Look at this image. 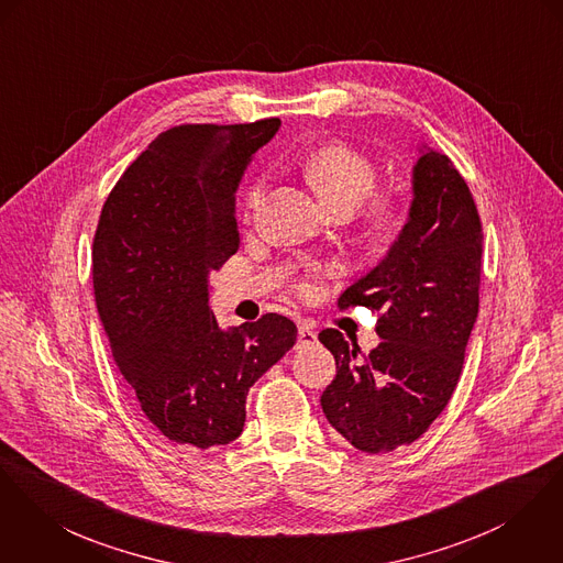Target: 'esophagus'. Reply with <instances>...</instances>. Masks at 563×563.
<instances>
[{
	"mask_svg": "<svg viewBox=\"0 0 563 563\" xmlns=\"http://www.w3.org/2000/svg\"><path fill=\"white\" fill-rule=\"evenodd\" d=\"M314 341H317V332H314V330H310L308 325H300V328H298V345H312Z\"/></svg>",
	"mask_w": 563,
	"mask_h": 563,
	"instance_id": "1",
	"label": "esophagus"
}]
</instances>
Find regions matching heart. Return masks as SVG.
Wrapping results in <instances>:
<instances>
[{
	"mask_svg": "<svg viewBox=\"0 0 563 563\" xmlns=\"http://www.w3.org/2000/svg\"><path fill=\"white\" fill-rule=\"evenodd\" d=\"M303 172L308 181L330 210L351 208L355 210L377 186V167L360 150L346 143H323L314 147L306 161ZM265 188V177H255L244 190V212H253L260 206ZM402 220L396 203L382 201L371 212V224L379 235H389ZM302 291H310L303 285Z\"/></svg>",
	"mask_w": 563,
	"mask_h": 563,
	"instance_id": "b5f03b06",
	"label": "heart"
}]
</instances>
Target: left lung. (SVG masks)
<instances>
[{
	"label": "left lung",
	"mask_w": 563,
	"mask_h": 563,
	"mask_svg": "<svg viewBox=\"0 0 563 563\" xmlns=\"http://www.w3.org/2000/svg\"><path fill=\"white\" fill-rule=\"evenodd\" d=\"M482 240L465 177L445 154L427 150L398 240L339 298L341 310L379 312L382 343L364 355L334 328L319 334L339 368L321 407L353 448L379 454L413 443L450 402L479 308Z\"/></svg>",
	"instance_id": "left-lung-1"
}]
</instances>
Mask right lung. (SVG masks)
Listing matches in <instances>:
<instances>
[{"label": "right lung", "mask_w": 563, "mask_h": 563, "mask_svg": "<svg viewBox=\"0 0 563 563\" xmlns=\"http://www.w3.org/2000/svg\"><path fill=\"white\" fill-rule=\"evenodd\" d=\"M280 126L181 124L161 132L109 192L93 233L96 308L145 418L201 450L240 437L246 396L296 345L291 319L220 330L210 272L240 249L235 188Z\"/></svg>", "instance_id": "add662e5"}]
</instances>
